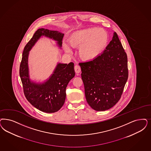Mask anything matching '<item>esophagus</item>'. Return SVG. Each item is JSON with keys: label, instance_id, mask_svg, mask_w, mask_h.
<instances>
[{"label": "esophagus", "instance_id": "esophagus-1", "mask_svg": "<svg viewBox=\"0 0 151 151\" xmlns=\"http://www.w3.org/2000/svg\"><path fill=\"white\" fill-rule=\"evenodd\" d=\"M74 68H75V73H80L81 71V68H80V66L79 65H75Z\"/></svg>", "mask_w": 151, "mask_h": 151}]
</instances>
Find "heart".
Masks as SVG:
<instances>
[{
	"instance_id": "b5f03b06",
	"label": "heart",
	"mask_w": 151,
	"mask_h": 151,
	"mask_svg": "<svg viewBox=\"0 0 151 151\" xmlns=\"http://www.w3.org/2000/svg\"><path fill=\"white\" fill-rule=\"evenodd\" d=\"M70 45L78 48L79 56L84 60H91L103 51L108 42V35L104 29L96 27L88 28L72 33L68 37ZM65 51L71 53V49L65 46Z\"/></svg>"
}]
</instances>
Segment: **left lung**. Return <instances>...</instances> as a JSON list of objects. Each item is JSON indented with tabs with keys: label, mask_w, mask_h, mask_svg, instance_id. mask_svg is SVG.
<instances>
[{
	"label": "left lung",
	"mask_w": 151,
	"mask_h": 151,
	"mask_svg": "<svg viewBox=\"0 0 151 151\" xmlns=\"http://www.w3.org/2000/svg\"><path fill=\"white\" fill-rule=\"evenodd\" d=\"M79 65L85 97L91 108L105 111L114 106L120 99L128 78L127 55L116 33L104 52Z\"/></svg>",
	"instance_id": "left-lung-1"
}]
</instances>
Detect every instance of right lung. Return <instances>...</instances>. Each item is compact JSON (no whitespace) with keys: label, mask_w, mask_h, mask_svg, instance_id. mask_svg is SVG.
Returning <instances> with one entry per match:
<instances>
[{"label":"right lung","mask_w":151,"mask_h":151,"mask_svg":"<svg viewBox=\"0 0 151 151\" xmlns=\"http://www.w3.org/2000/svg\"><path fill=\"white\" fill-rule=\"evenodd\" d=\"M45 36L57 42L62 46L64 34L56 31L40 28L24 47L19 68V75L23 92L27 100L37 109L52 113L58 111L65 103L66 88L69 81L75 76L74 63H58L53 73L47 81L37 83L31 81L29 76L28 57L29 51L41 37Z\"/></svg>","instance_id":"right-lung-1"}]
</instances>
